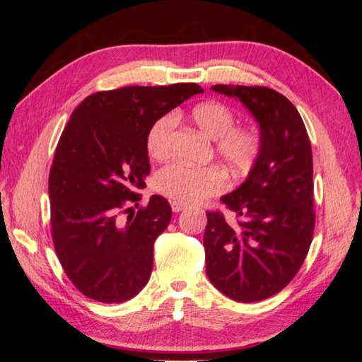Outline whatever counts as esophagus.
I'll return each mask as SVG.
<instances>
[{
	"instance_id": "esophagus-1",
	"label": "esophagus",
	"mask_w": 362,
	"mask_h": 362,
	"mask_svg": "<svg viewBox=\"0 0 362 362\" xmlns=\"http://www.w3.org/2000/svg\"><path fill=\"white\" fill-rule=\"evenodd\" d=\"M185 208H187V205L182 204V202H177V201L172 202V211L173 213H181L182 210H185Z\"/></svg>"
}]
</instances>
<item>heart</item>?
<instances>
[{
	"instance_id": "b5f03b06",
	"label": "heart",
	"mask_w": 362,
	"mask_h": 362,
	"mask_svg": "<svg viewBox=\"0 0 362 362\" xmlns=\"http://www.w3.org/2000/svg\"><path fill=\"white\" fill-rule=\"evenodd\" d=\"M193 124L206 137L216 140V154L234 173H246L259 158L262 140L257 129L250 127H234L235 115L222 103H202L192 110ZM175 117L168 115L157 119L148 131V154L163 160L172 151V133ZM228 185L226 175L217 166L193 168L182 163H172L160 169L154 178V187L168 198L198 204L206 198L222 193Z\"/></svg>"
}]
</instances>
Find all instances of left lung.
I'll return each instance as SVG.
<instances>
[{"instance_id":"obj_1","label":"left lung","mask_w":362,"mask_h":362,"mask_svg":"<svg viewBox=\"0 0 362 362\" xmlns=\"http://www.w3.org/2000/svg\"><path fill=\"white\" fill-rule=\"evenodd\" d=\"M259 124L262 148L247 180L221 201L237 216L206 211V275L237 302H258L287 287L308 254L315 223L313 152L303 120L279 92L216 84Z\"/></svg>"}]
</instances>
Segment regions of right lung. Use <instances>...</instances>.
Instances as JSON below:
<instances>
[{
  "instance_id": "obj_1",
  "label": "right lung",
  "mask_w": 362,
  "mask_h": 362,
  "mask_svg": "<svg viewBox=\"0 0 362 362\" xmlns=\"http://www.w3.org/2000/svg\"><path fill=\"white\" fill-rule=\"evenodd\" d=\"M202 92L196 83L96 92L64 127L48 181L51 235L64 273L89 299L120 303L148 284L154 243L172 217L158 194L137 213L131 208L139 205L137 190L151 170L148 131Z\"/></svg>"
}]
</instances>
